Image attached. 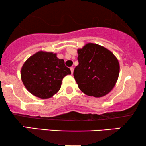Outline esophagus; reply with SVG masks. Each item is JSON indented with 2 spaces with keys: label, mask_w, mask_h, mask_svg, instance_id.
<instances>
[{
  "label": "esophagus",
  "mask_w": 146,
  "mask_h": 146,
  "mask_svg": "<svg viewBox=\"0 0 146 146\" xmlns=\"http://www.w3.org/2000/svg\"><path fill=\"white\" fill-rule=\"evenodd\" d=\"M70 70H71L72 74L73 72H74V68H73V67H71V68H70Z\"/></svg>",
  "instance_id": "34e87169"
}]
</instances>
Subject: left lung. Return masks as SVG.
Instances as JSON below:
<instances>
[{"label":"left lung","mask_w":146,"mask_h":146,"mask_svg":"<svg viewBox=\"0 0 146 146\" xmlns=\"http://www.w3.org/2000/svg\"><path fill=\"white\" fill-rule=\"evenodd\" d=\"M78 65L74 77L79 89L90 96H104L113 89L119 74V63L113 53L88 43L78 49Z\"/></svg>","instance_id":"1"}]
</instances>
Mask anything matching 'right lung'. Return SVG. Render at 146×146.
<instances>
[{"label": "right lung", "instance_id": "1", "mask_svg": "<svg viewBox=\"0 0 146 146\" xmlns=\"http://www.w3.org/2000/svg\"><path fill=\"white\" fill-rule=\"evenodd\" d=\"M20 74L22 83L31 94L47 99L59 92L63 78L71 74V71L56 53L39 51L25 61Z\"/></svg>", "mask_w": 146, "mask_h": 146}]
</instances>
